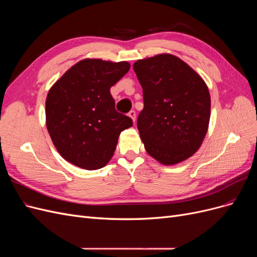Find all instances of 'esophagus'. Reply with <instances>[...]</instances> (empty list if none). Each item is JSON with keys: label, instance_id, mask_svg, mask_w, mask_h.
I'll return each instance as SVG.
<instances>
[{"label": "esophagus", "instance_id": "obj_1", "mask_svg": "<svg viewBox=\"0 0 257 257\" xmlns=\"http://www.w3.org/2000/svg\"><path fill=\"white\" fill-rule=\"evenodd\" d=\"M128 116H130L132 120H133V122H135V120H136V112H135V110H131L128 112Z\"/></svg>", "mask_w": 257, "mask_h": 257}]
</instances>
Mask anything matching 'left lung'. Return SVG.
Returning <instances> with one entry per match:
<instances>
[{
    "mask_svg": "<svg viewBox=\"0 0 257 257\" xmlns=\"http://www.w3.org/2000/svg\"><path fill=\"white\" fill-rule=\"evenodd\" d=\"M133 66L143 87L137 128L145 149L164 165L189 159L203 143L210 120L205 81L173 54L138 60Z\"/></svg>",
    "mask_w": 257,
    "mask_h": 257,
    "instance_id": "8db88e82",
    "label": "left lung"
}]
</instances>
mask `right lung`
Listing matches in <instances>:
<instances>
[{
	"label": "right lung",
	"instance_id": "obj_1",
	"mask_svg": "<svg viewBox=\"0 0 257 257\" xmlns=\"http://www.w3.org/2000/svg\"><path fill=\"white\" fill-rule=\"evenodd\" d=\"M127 62L85 59L52 85L46 124L58 152L72 164L94 170L110 161L122 131L133 125L115 110L110 88L125 75Z\"/></svg>",
	"mask_w": 257,
	"mask_h": 257
}]
</instances>
